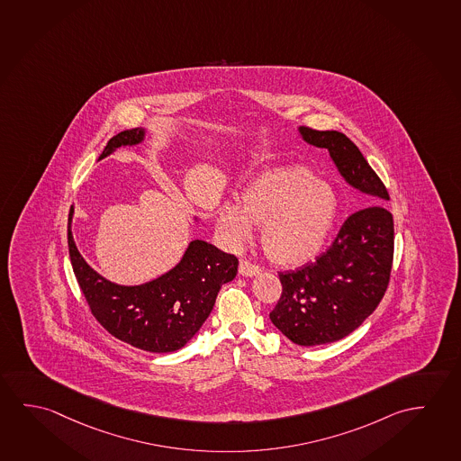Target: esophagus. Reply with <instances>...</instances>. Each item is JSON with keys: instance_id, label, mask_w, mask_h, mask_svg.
Wrapping results in <instances>:
<instances>
[{"instance_id": "1", "label": "esophagus", "mask_w": 461, "mask_h": 461, "mask_svg": "<svg viewBox=\"0 0 461 461\" xmlns=\"http://www.w3.org/2000/svg\"><path fill=\"white\" fill-rule=\"evenodd\" d=\"M261 271H263V267H261V266L251 263L249 259H241L240 266H239V272H240V276H245V277L258 276V274H261Z\"/></svg>"}]
</instances>
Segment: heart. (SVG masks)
Here are the masks:
<instances>
[{"label":"heart","instance_id":"1","mask_svg":"<svg viewBox=\"0 0 461 461\" xmlns=\"http://www.w3.org/2000/svg\"><path fill=\"white\" fill-rule=\"evenodd\" d=\"M337 195L329 184L304 168H282L258 176L227 203L218 226L227 240H249L253 224H263V245L276 263L303 264L312 259L337 218Z\"/></svg>","mask_w":461,"mask_h":461}]
</instances>
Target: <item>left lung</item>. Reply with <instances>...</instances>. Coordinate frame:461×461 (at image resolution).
<instances>
[{
    "label": "left lung",
    "mask_w": 461,
    "mask_h": 461,
    "mask_svg": "<svg viewBox=\"0 0 461 461\" xmlns=\"http://www.w3.org/2000/svg\"><path fill=\"white\" fill-rule=\"evenodd\" d=\"M303 140L327 149L352 187L372 205L352 212L337 239L314 263L280 272L282 294L272 323L290 341L317 346L348 337L383 300L394 258V220L383 205L386 185L346 134L301 126Z\"/></svg>",
    "instance_id": "8db88e82"
}]
</instances>
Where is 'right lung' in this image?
<instances>
[{
	"label": "right lung",
	"mask_w": 461,
	"mask_h": 461,
	"mask_svg": "<svg viewBox=\"0 0 461 461\" xmlns=\"http://www.w3.org/2000/svg\"><path fill=\"white\" fill-rule=\"evenodd\" d=\"M142 128L118 132L107 142L99 160L117 147L138 144ZM68 214V255L75 277L95 321L112 337L149 352L181 349L197 333L212 311L221 286L234 280L239 259L206 241H190L181 263L149 284H112L89 267L75 245Z\"/></svg>",
	"instance_id": "add662e5"
}]
</instances>
